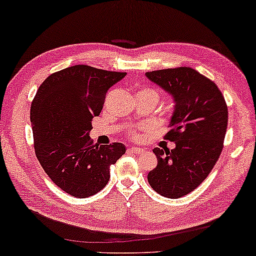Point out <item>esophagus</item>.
Segmentation results:
<instances>
[{"instance_id": "esophagus-1", "label": "esophagus", "mask_w": 256, "mask_h": 256, "mask_svg": "<svg viewBox=\"0 0 256 256\" xmlns=\"http://www.w3.org/2000/svg\"><path fill=\"white\" fill-rule=\"evenodd\" d=\"M128 152L135 153V154H142L144 152V148H140V147H129Z\"/></svg>"}]
</instances>
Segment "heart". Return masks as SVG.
Here are the masks:
<instances>
[{"label":"heart","instance_id":"heart-1","mask_svg":"<svg viewBox=\"0 0 256 256\" xmlns=\"http://www.w3.org/2000/svg\"><path fill=\"white\" fill-rule=\"evenodd\" d=\"M141 92H146V94H153V96H156V98H158V94H156V92L154 90H142L141 91Z\"/></svg>","mask_w":256,"mask_h":256}]
</instances>
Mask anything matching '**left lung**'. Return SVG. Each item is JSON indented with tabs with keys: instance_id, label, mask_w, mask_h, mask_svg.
<instances>
[{
	"instance_id": "obj_1",
	"label": "left lung",
	"mask_w": 256,
	"mask_h": 256,
	"mask_svg": "<svg viewBox=\"0 0 256 256\" xmlns=\"http://www.w3.org/2000/svg\"><path fill=\"white\" fill-rule=\"evenodd\" d=\"M152 83L172 97L173 150L154 148L158 165L148 173L152 188L167 198H180L197 188L216 165L228 126V108L217 85L191 68L146 72Z\"/></svg>"
}]
</instances>
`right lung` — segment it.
<instances>
[{
    "instance_id": "add662e5",
    "label": "right lung",
    "mask_w": 256,
    "mask_h": 256,
    "mask_svg": "<svg viewBox=\"0 0 256 256\" xmlns=\"http://www.w3.org/2000/svg\"><path fill=\"white\" fill-rule=\"evenodd\" d=\"M124 72L76 65L52 74L40 85L30 106L36 154L44 171L66 194L92 196L108 184L109 167L126 153L114 142L90 141L91 120Z\"/></svg>"
}]
</instances>
